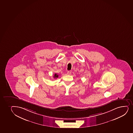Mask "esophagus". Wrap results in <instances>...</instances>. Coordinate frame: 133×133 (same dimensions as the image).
Wrapping results in <instances>:
<instances>
[{
    "instance_id": "obj_1",
    "label": "esophagus",
    "mask_w": 133,
    "mask_h": 133,
    "mask_svg": "<svg viewBox=\"0 0 133 133\" xmlns=\"http://www.w3.org/2000/svg\"><path fill=\"white\" fill-rule=\"evenodd\" d=\"M71 72H72V71H68L67 74L68 75H70Z\"/></svg>"
}]
</instances>
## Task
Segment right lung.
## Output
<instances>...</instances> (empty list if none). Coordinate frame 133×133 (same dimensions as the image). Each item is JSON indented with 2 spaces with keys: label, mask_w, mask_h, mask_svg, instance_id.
<instances>
[{
  "label": "right lung",
  "mask_w": 133,
  "mask_h": 133,
  "mask_svg": "<svg viewBox=\"0 0 133 133\" xmlns=\"http://www.w3.org/2000/svg\"><path fill=\"white\" fill-rule=\"evenodd\" d=\"M54 78H58V75L57 74H54Z\"/></svg>",
  "instance_id": "obj_1"
}]
</instances>
